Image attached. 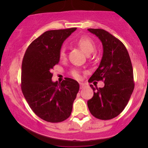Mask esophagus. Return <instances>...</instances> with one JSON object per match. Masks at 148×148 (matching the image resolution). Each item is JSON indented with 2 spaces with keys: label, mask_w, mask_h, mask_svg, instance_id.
Listing matches in <instances>:
<instances>
[{
  "label": "esophagus",
  "mask_w": 148,
  "mask_h": 148,
  "mask_svg": "<svg viewBox=\"0 0 148 148\" xmlns=\"http://www.w3.org/2000/svg\"><path fill=\"white\" fill-rule=\"evenodd\" d=\"M79 84H80V89H83L84 88V86H85V84L84 83H79Z\"/></svg>",
  "instance_id": "esophagus-1"
}]
</instances>
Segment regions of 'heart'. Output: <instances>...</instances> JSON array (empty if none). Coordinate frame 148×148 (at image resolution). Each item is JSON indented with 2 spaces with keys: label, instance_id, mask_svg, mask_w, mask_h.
<instances>
[{
  "label": "heart",
  "instance_id": "1",
  "mask_svg": "<svg viewBox=\"0 0 148 148\" xmlns=\"http://www.w3.org/2000/svg\"><path fill=\"white\" fill-rule=\"evenodd\" d=\"M75 44L77 46H79L81 49H82L87 54H89V53H91L95 50V46L93 40L90 37L86 36H82L77 38L75 40ZM59 57H60L61 59H65L66 51L64 47H62L60 49V51H59ZM72 75L77 79H79L80 77L79 73V71H76V70H74L72 71Z\"/></svg>",
  "mask_w": 148,
  "mask_h": 148
}]
</instances>
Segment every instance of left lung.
<instances>
[{"mask_svg": "<svg viewBox=\"0 0 148 148\" xmlns=\"http://www.w3.org/2000/svg\"><path fill=\"white\" fill-rule=\"evenodd\" d=\"M88 31L99 38L103 46L102 60L89 82L104 81L97 88L90 84L94 96L87 101L91 114L99 120H111L120 114L127 104L135 87L133 69L125 45L107 31L99 28Z\"/></svg>", "mask_w": 148, "mask_h": 148, "instance_id": "8db88e82", "label": "left lung"}]
</instances>
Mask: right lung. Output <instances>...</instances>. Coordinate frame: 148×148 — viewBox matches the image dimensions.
<instances>
[{
  "label": "right lung",
  "instance_id": "1",
  "mask_svg": "<svg viewBox=\"0 0 148 148\" xmlns=\"http://www.w3.org/2000/svg\"><path fill=\"white\" fill-rule=\"evenodd\" d=\"M77 28L51 30L34 40L26 49L21 66V89L31 110L49 122H60L71 115L79 89L76 80L52 82L51 70L59 62L64 41Z\"/></svg>",
  "mask_w": 148,
  "mask_h": 148
}]
</instances>
